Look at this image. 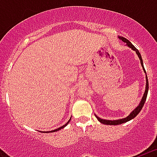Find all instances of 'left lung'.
<instances>
[{
	"label": "left lung",
	"mask_w": 157,
	"mask_h": 157,
	"mask_svg": "<svg viewBox=\"0 0 157 157\" xmlns=\"http://www.w3.org/2000/svg\"><path fill=\"white\" fill-rule=\"evenodd\" d=\"M118 37H119L120 40H122L123 41H124V42L127 43V46L130 47V48H131V49H133L134 51H135L136 53H137V55H138V57H139L140 61H141V66H142V67H143L144 71H145V73H146V72H145V68H144L143 61H142V58H141V54H140L139 51H138V49H137V48L134 46V45H133L132 43L130 42L129 40H127V38H125V37H120V36H119ZM148 90H149V82H148V77H147V75H146V85H145V93H144L143 97H142V98H141V102H140L139 105H138V106L135 109H134V111H133V112H131V113H130V114L127 116V117L124 118V119L117 120H103V119H101V118L98 117V116H96V117H97V119L99 120V122H101V123H103V124H105V125H119V124H122V123H126V122L130 121V120H131L132 119L135 118L136 116H137V115H138L140 112H141V110L142 109V108H143L144 104H145V101H146L147 94H148Z\"/></svg>",
	"instance_id": "1"
}]
</instances>
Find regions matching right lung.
I'll return each mask as SVG.
<instances>
[{
    "instance_id": "obj_1",
    "label": "right lung",
    "mask_w": 157,
    "mask_h": 157,
    "mask_svg": "<svg viewBox=\"0 0 157 157\" xmlns=\"http://www.w3.org/2000/svg\"><path fill=\"white\" fill-rule=\"evenodd\" d=\"M71 119H70V120H69V121L67 122V123L66 124H64V125H63V126H62V127H59V128L56 129V130H51V131H48V132H50V133H52V132H56V131H58V130H61L62 128H63V127H65L67 125V124H68L69 122H70V120H71Z\"/></svg>"
}]
</instances>
